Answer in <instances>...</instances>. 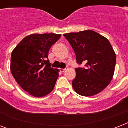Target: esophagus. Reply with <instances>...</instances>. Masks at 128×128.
<instances>
[{"label": "esophagus", "instance_id": "obj_1", "mask_svg": "<svg viewBox=\"0 0 128 128\" xmlns=\"http://www.w3.org/2000/svg\"><path fill=\"white\" fill-rule=\"evenodd\" d=\"M60 72H64V71L66 70V69H64V68H60Z\"/></svg>", "mask_w": 128, "mask_h": 128}]
</instances>
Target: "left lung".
I'll use <instances>...</instances> for the list:
<instances>
[{
    "instance_id": "obj_1",
    "label": "left lung",
    "mask_w": 128,
    "mask_h": 128,
    "mask_svg": "<svg viewBox=\"0 0 128 128\" xmlns=\"http://www.w3.org/2000/svg\"><path fill=\"white\" fill-rule=\"evenodd\" d=\"M76 54L77 63L72 80L75 92L82 96H93L101 92L112 81L115 71L116 54L104 36L92 30L64 34Z\"/></svg>"
}]
</instances>
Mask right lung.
Instances as JSON below:
<instances>
[{
  "mask_svg": "<svg viewBox=\"0 0 128 128\" xmlns=\"http://www.w3.org/2000/svg\"><path fill=\"white\" fill-rule=\"evenodd\" d=\"M60 34H34L26 36L12 50L10 71L23 90L36 97L53 90L59 70L52 68L48 52Z\"/></svg>",
  "mask_w": 128,
  "mask_h": 128,
  "instance_id": "1",
  "label": "right lung"
}]
</instances>
